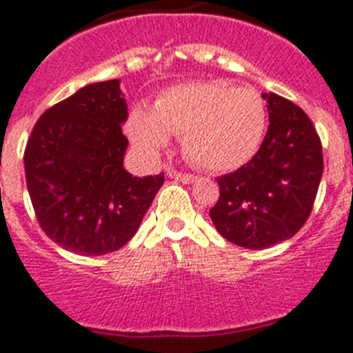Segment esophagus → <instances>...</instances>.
Listing matches in <instances>:
<instances>
[{"instance_id":"34e87169","label":"esophagus","mask_w":353,"mask_h":353,"mask_svg":"<svg viewBox=\"0 0 353 353\" xmlns=\"http://www.w3.org/2000/svg\"><path fill=\"white\" fill-rule=\"evenodd\" d=\"M168 176H170V179H174V180H180V182H183V183H194L196 180H198L194 174L180 173V171H174V170H168Z\"/></svg>"}]
</instances>
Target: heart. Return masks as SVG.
<instances>
[{
    "label": "heart",
    "instance_id": "obj_1",
    "mask_svg": "<svg viewBox=\"0 0 353 353\" xmlns=\"http://www.w3.org/2000/svg\"><path fill=\"white\" fill-rule=\"evenodd\" d=\"M267 108L258 92L226 81H187L159 93L152 111L136 105L127 132L146 157H159L170 134L182 136L187 159L208 171H232L263 141Z\"/></svg>",
    "mask_w": 353,
    "mask_h": 353
}]
</instances>
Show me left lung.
<instances>
[{"mask_svg":"<svg viewBox=\"0 0 353 353\" xmlns=\"http://www.w3.org/2000/svg\"><path fill=\"white\" fill-rule=\"evenodd\" d=\"M270 125L254 157L217 179L219 199L210 208L215 230L245 249L292 239L313 210L323 173L322 141L299 105L263 93Z\"/></svg>","mask_w":353,"mask_h":353,"instance_id":"obj_1","label":"left lung"}]
</instances>
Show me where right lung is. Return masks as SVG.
<instances>
[{"label":"right lung","mask_w":353,"mask_h":353,"mask_svg":"<svg viewBox=\"0 0 353 353\" xmlns=\"http://www.w3.org/2000/svg\"><path fill=\"white\" fill-rule=\"evenodd\" d=\"M127 104L120 81L86 84L49 108L24 150L33 210L46 235L83 256L129 242L164 183V173L132 176L123 168Z\"/></svg>","instance_id":"1"}]
</instances>
